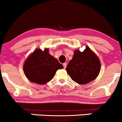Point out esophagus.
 <instances>
[{
  "mask_svg": "<svg viewBox=\"0 0 122 122\" xmlns=\"http://www.w3.org/2000/svg\"><path fill=\"white\" fill-rule=\"evenodd\" d=\"M63 67H64V69H66V66H67V63H63Z\"/></svg>",
  "mask_w": 122,
  "mask_h": 122,
  "instance_id": "1",
  "label": "esophagus"
}]
</instances>
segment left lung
<instances>
[{"mask_svg": "<svg viewBox=\"0 0 122 122\" xmlns=\"http://www.w3.org/2000/svg\"><path fill=\"white\" fill-rule=\"evenodd\" d=\"M101 63L96 54L86 46L85 50L74 51L73 58L69 61L66 71L73 81L83 85L94 81L99 75Z\"/></svg>", "mask_w": 122, "mask_h": 122, "instance_id": "8db88e82", "label": "left lung"}]
</instances>
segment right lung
<instances>
[{
  "label": "right lung",
  "mask_w": 122,
  "mask_h": 122,
  "mask_svg": "<svg viewBox=\"0 0 122 122\" xmlns=\"http://www.w3.org/2000/svg\"><path fill=\"white\" fill-rule=\"evenodd\" d=\"M49 51L48 48L44 50L38 48L24 61V74L32 82L44 85L53 79L57 70L63 68V65Z\"/></svg>",
  "instance_id": "obj_1"
}]
</instances>
